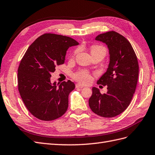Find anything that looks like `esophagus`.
<instances>
[{
    "instance_id": "esophagus-1",
    "label": "esophagus",
    "mask_w": 155,
    "mask_h": 155,
    "mask_svg": "<svg viewBox=\"0 0 155 155\" xmlns=\"http://www.w3.org/2000/svg\"><path fill=\"white\" fill-rule=\"evenodd\" d=\"M84 87V86L82 85V84H79V83H78V84H76V87L82 88V87Z\"/></svg>"
}]
</instances>
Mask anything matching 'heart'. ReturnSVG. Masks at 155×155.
<instances>
[{"instance_id":"obj_1","label":"heart","mask_w":155,"mask_h":155,"mask_svg":"<svg viewBox=\"0 0 155 155\" xmlns=\"http://www.w3.org/2000/svg\"><path fill=\"white\" fill-rule=\"evenodd\" d=\"M99 51H102L106 53L105 48L102 46H99V45L93 47L91 50V53L99 52ZM73 77L76 79V80L84 84L90 82L91 81L90 74L87 71H81L76 73L73 75Z\"/></svg>"}]
</instances>
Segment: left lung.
<instances>
[{
  "mask_svg": "<svg viewBox=\"0 0 155 155\" xmlns=\"http://www.w3.org/2000/svg\"><path fill=\"white\" fill-rule=\"evenodd\" d=\"M95 40L107 45L110 60L107 71L97 83L107 86V92L101 94L92 87L89 99L91 110L104 117H113L129 107L138 82L139 66L131 44L122 35L114 31L99 34Z\"/></svg>",
  "mask_w": 155,
  "mask_h": 155,
  "instance_id": "left-lung-1",
  "label": "left lung"
}]
</instances>
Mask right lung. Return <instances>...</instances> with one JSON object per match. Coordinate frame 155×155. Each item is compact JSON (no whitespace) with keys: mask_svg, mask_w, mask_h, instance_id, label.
Wrapping results in <instances>:
<instances>
[{"mask_svg":"<svg viewBox=\"0 0 155 155\" xmlns=\"http://www.w3.org/2000/svg\"><path fill=\"white\" fill-rule=\"evenodd\" d=\"M78 43L71 38L45 34L35 40L25 52L18 68V88L26 107L34 117L52 121L68 108V97L75 87L71 81L51 83V73L63 64L70 47Z\"/></svg>","mask_w":155,"mask_h":155,"instance_id":"right-lung-1","label":"right lung"}]
</instances>
